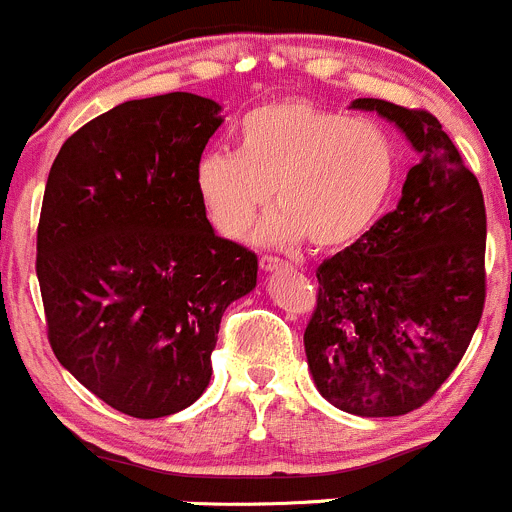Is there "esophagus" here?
I'll return each mask as SVG.
<instances>
[{
    "instance_id": "obj_1",
    "label": "esophagus",
    "mask_w": 512,
    "mask_h": 512,
    "mask_svg": "<svg viewBox=\"0 0 512 512\" xmlns=\"http://www.w3.org/2000/svg\"><path fill=\"white\" fill-rule=\"evenodd\" d=\"M259 264H261V269H264V271H276V269H284V266H289V261L279 259V256H269V253H264V256L259 259Z\"/></svg>"
}]
</instances>
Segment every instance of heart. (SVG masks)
Instances as JSON below:
<instances>
[{"label":"heart","mask_w":512,"mask_h":512,"mask_svg":"<svg viewBox=\"0 0 512 512\" xmlns=\"http://www.w3.org/2000/svg\"><path fill=\"white\" fill-rule=\"evenodd\" d=\"M397 180V150L379 125L309 100L261 105L238 125V153L213 150L196 168L208 221L238 238L269 208L271 243L337 251L359 241L382 213Z\"/></svg>","instance_id":"1"}]
</instances>
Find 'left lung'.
<instances>
[{"mask_svg": "<svg viewBox=\"0 0 512 512\" xmlns=\"http://www.w3.org/2000/svg\"><path fill=\"white\" fill-rule=\"evenodd\" d=\"M422 160L397 208L316 269L304 332L321 397L359 417H399L435 397L470 347L485 306L488 218L480 183L422 107L359 97Z\"/></svg>", "mask_w": 512, "mask_h": 512, "instance_id": "1", "label": "left lung"}]
</instances>
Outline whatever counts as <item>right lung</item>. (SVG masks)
Segmentation results:
<instances>
[{
	"instance_id": "add662e5",
	"label": "right lung",
	"mask_w": 512,
	"mask_h": 512,
	"mask_svg": "<svg viewBox=\"0 0 512 512\" xmlns=\"http://www.w3.org/2000/svg\"><path fill=\"white\" fill-rule=\"evenodd\" d=\"M191 92L128 100L65 140L37 226L47 339L95 397L138 420L211 382L221 316L259 259L213 233L196 168L223 118Z\"/></svg>"
}]
</instances>
